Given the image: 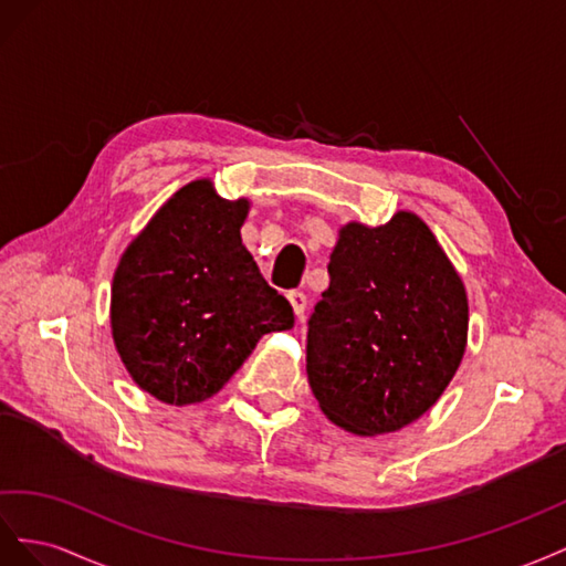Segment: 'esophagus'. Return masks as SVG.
I'll use <instances>...</instances> for the list:
<instances>
[{
  "instance_id": "1",
  "label": "esophagus",
  "mask_w": 566,
  "mask_h": 566,
  "mask_svg": "<svg viewBox=\"0 0 566 566\" xmlns=\"http://www.w3.org/2000/svg\"><path fill=\"white\" fill-rule=\"evenodd\" d=\"M289 301H292V308H294L296 317H303L305 305H308V298H305V294L296 289V292H289Z\"/></svg>"
}]
</instances>
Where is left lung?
<instances>
[{
	"label": "left lung",
	"instance_id": "left-lung-1",
	"mask_svg": "<svg viewBox=\"0 0 566 566\" xmlns=\"http://www.w3.org/2000/svg\"><path fill=\"white\" fill-rule=\"evenodd\" d=\"M327 272L329 289L308 319L311 389L338 427L398 431L439 400L462 360V280L406 211L381 228L346 224Z\"/></svg>",
	"mask_w": 566,
	"mask_h": 566
}]
</instances>
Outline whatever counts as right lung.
<instances>
[{
  "instance_id": "obj_1",
  "label": "right lung",
  "mask_w": 566,
  "mask_h": 566,
  "mask_svg": "<svg viewBox=\"0 0 566 566\" xmlns=\"http://www.w3.org/2000/svg\"><path fill=\"white\" fill-rule=\"evenodd\" d=\"M249 201L208 180L182 187L120 258L113 342L154 398L189 406L218 394L270 332L294 327L289 301L241 244Z\"/></svg>"
}]
</instances>
